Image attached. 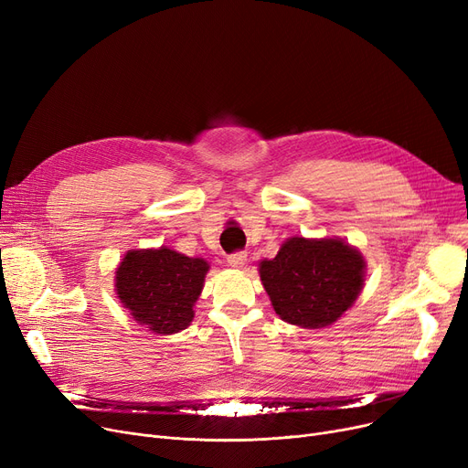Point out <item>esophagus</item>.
Masks as SVG:
<instances>
[{"mask_svg":"<svg viewBox=\"0 0 468 468\" xmlns=\"http://www.w3.org/2000/svg\"><path fill=\"white\" fill-rule=\"evenodd\" d=\"M244 263H247V252H235L228 256V265L233 269H240Z\"/></svg>","mask_w":468,"mask_h":468,"instance_id":"34e87169","label":"esophagus"}]
</instances>
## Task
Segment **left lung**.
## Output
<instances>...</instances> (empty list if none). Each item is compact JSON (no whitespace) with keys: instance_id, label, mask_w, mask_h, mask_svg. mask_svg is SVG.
<instances>
[{"instance_id":"left-lung-1","label":"left lung","mask_w":468,"mask_h":468,"mask_svg":"<svg viewBox=\"0 0 468 468\" xmlns=\"http://www.w3.org/2000/svg\"><path fill=\"white\" fill-rule=\"evenodd\" d=\"M366 261L341 239L292 237L260 279L275 313L302 328H324L346 313L364 286Z\"/></svg>"}]
</instances>
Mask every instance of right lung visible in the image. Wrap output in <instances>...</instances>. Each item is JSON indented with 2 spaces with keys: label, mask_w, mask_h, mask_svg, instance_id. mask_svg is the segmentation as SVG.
I'll list each match as a JSON object with an SVG mask.
<instances>
[{
  "label": "right lung",
  "mask_w": 468,
  "mask_h": 468,
  "mask_svg": "<svg viewBox=\"0 0 468 468\" xmlns=\"http://www.w3.org/2000/svg\"><path fill=\"white\" fill-rule=\"evenodd\" d=\"M208 263L166 247L129 250L115 271V292L134 321L154 334L186 330L205 286Z\"/></svg>",
  "instance_id": "1"
}]
</instances>
